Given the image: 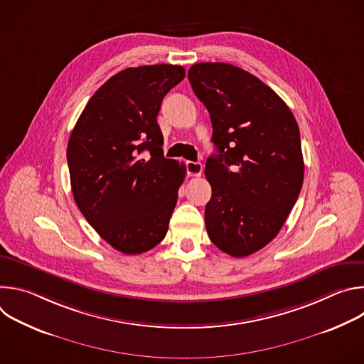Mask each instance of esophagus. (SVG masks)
<instances>
[{
	"instance_id": "obj_1",
	"label": "esophagus",
	"mask_w": 364,
	"mask_h": 364,
	"mask_svg": "<svg viewBox=\"0 0 364 364\" xmlns=\"http://www.w3.org/2000/svg\"><path fill=\"white\" fill-rule=\"evenodd\" d=\"M187 174L191 177H197L203 173V164L201 163H194V161H187L186 163Z\"/></svg>"
}]
</instances>
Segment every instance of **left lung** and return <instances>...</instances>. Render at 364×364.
I'll use <instances>...</instances> for the list:
<instances>
[{
  "mask_svg": "<svg viewBox=\"0 0 364 364\" xmlns=\"http://www.w3.org/2000/svg\"><path fill=\"white\" fill-rule=\"evenodd\" d=\"M188 80L210 114L218 149L204 170L207 233L230 256L252 255L279 233L299 196L298 124L268 85L233 65H193Z\"/></svg>",
  "mask_w": 364,
  "mask_h": 364,
  "instance_id": "obj_1",
  "label": "left lung"
}]
</instances>
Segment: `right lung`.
Segmentation results:
<instances>
[{
    "label": "right lung",
    "mask_w": 364,
    "mask_h": 364,
    "mask_svg": "<svg viewBox=\"0 0 364 364\" xmlns=\"http://www.w3.org/2000/svg\"><path fill=\"white\" fill-rule=\"evenodd\" d=\"M184 76L176 65L117 73L89 99L69 138L75 201L99 236L125 255L152 249L168 230L186 168L164 159L157 115Z\"/></svg>",
    "instance_id": "add662e5"
}]
</instances>
